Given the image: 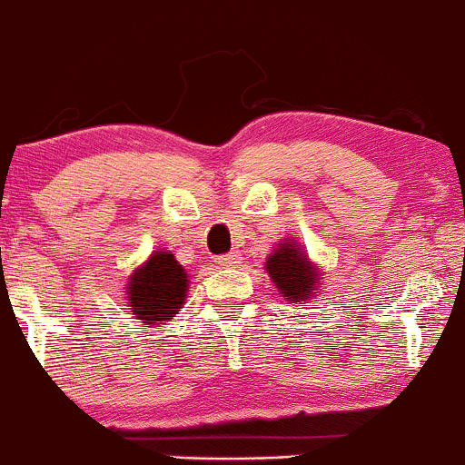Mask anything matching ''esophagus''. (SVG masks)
Here are the masks:
<instances>
[{
  "label": "esophagus",
  "instance_id": "esophagus-1",
  "mask_svg": "<svg viewBox=\"0 0 465 465\" xmlns=\"http://www.w3.org/2000/svg\"><path fill=\"white\" fill-rule=\"evenodd\" d=\"M238 262H240V258H238L236 251H233V253H225V255H221V258H218V264L225 266V269H232V266H236Z\"/></svg>",
  "mask_w": 465,
  "mask_h": 465
}]
</instances>
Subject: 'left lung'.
I'll return each instance as SVG.
<instances>
[{"label":"left lung","instance_id":"left-lung-1","mask_svg":"<svg viewBox=\"0 0 465 465\" xmlns=\"http://www.w3.org/2000/svg\"><path fill=\"white\" fill-rule=\"evenodd\" d=\"M266 273L275 282L280 297H284L291 303L306 302L312 295V291H317L319 273L308 262L306 255L300 253V244H282L266 260Z\"/></svg>","mask_w":465,"mask_h":465}]
</instances>
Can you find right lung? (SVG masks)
I'll use <instances>...</instances> for the list:
<instances>
[{
  "mask_svg": "<svg viewBox=\"0 0 465 465\" xmlns=\"http://www.w3.org/2000/svg\"><path fill=\"white\" fill-rule=\"evenodd\" d=\"M188 292L185 269L168 251H157L142 269L131 275L126 295L131 312L140 323L157 325L179 312Z\"/></svg>",
  "mask_w": 465,
  "mask_h": 465,
  "instance_id": "obj_1",
  "label": "right lung"
}]
</instances>
